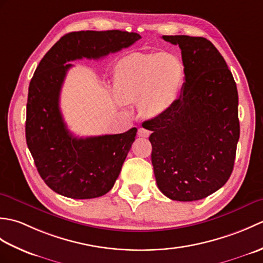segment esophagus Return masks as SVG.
<instances>
[{"instance_id":"esophagus-1","label":"esophagus","mask_w":263,"mask_h":263,"mask_svg":"<svg viewBox=\"0 0 263 263\" xmlns=\"http://www.w3.org/2000/svg\"><path fill=\"white\" fill-rule=\"evenodd\" d=\"M150 132L147 130V128H143V127H140L138 130V137H141V138H147L149 137Z\"/></svg>"}]
</instances>
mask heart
I'll return each instance as SVG.
<instances>
[{
  "label": "heart",
  "mask_w": 263,
  "mask_h": 263,
  "mask_svg": "<svg viewBox=\"0 0 263 263\" xmlns=\"http://www.w3.org/2000/svg\"><path fill=\"white\" fill-rule=\"evenodd\" d=\"M183 81V66L171 54L133 53L115 66V91L121 102H138L140 114L154 119L175 104Z\"/></svg>",
  "instance_id": "1"
}]
</instances>
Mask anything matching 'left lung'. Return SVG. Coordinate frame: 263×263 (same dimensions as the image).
I'll return each instance as SVG.
<instances>
[{
	"instance_id": "8db88e82",
	"label": "left lung",
	"mask_w": 263,
	"mask_h": 263,
	"mask_svg": "<svg viewBox=\"0 0 263 263\" xmlns=\"http://www.w3.org/2000/svg\"><path fill=\"white\" fill-rule=\"evenodd\" d=\"M163 39L181 48L185 81L172 108L142 126L153 131L158 189L172 200H201L224 186L233 172L239 139L236 83L208 39Z\"/></svg>"
}]
</instances>
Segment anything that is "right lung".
I'll return each instance as SVG.
<instances>
[{
  "instance_id": "1",
  "label": "right lung",
  "mask_w": 263,
  "mask_h": 263,
  "mask_svg": "<svg viewBox=\"0 0 263 263\" xmlns=\"http://www.w3.org/2000/svg\"><path fill=\"white\" fill-rule=\"evenodd\" d=\"M141 38L121 30L66 33L45 54L28 89L26 140L39 175L54 192L71 199H92L114 186L136 139L137 128L78 138L66 127L60 93L71 61L100 59Z\"/></svg>"
}]
</instances>
